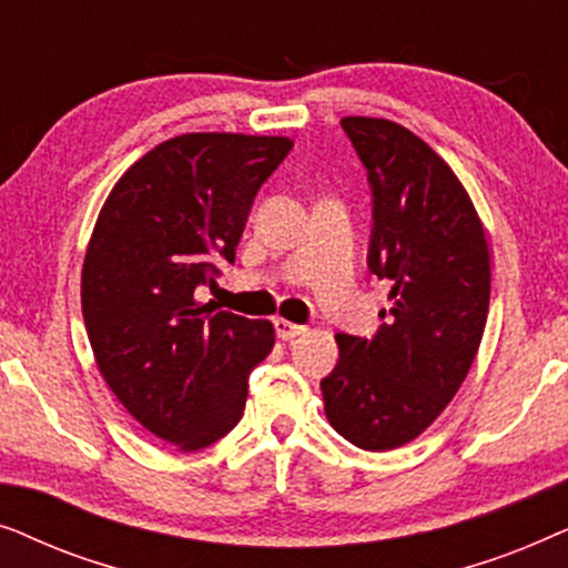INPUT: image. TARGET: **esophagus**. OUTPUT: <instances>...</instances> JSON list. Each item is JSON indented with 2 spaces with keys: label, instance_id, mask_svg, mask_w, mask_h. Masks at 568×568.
Listing matches in <instances>:
<instances>
[{
  "label": "esophagus",
  "instance_id": "esophagus-1",
  "mask_svg": "<svg viewBox=\"0 0 568 568\" xmlns=\"http://www.w3.org/2000/svg\"><path fill=\"white\" fill-rule=\"evenodd\" d=\"M274 325H276V333H278V338H282V341H294V338H300L302 333L307 331L305 325L290 323V321H284V317H278Z\"/></svg>",
  "mask_w": 568,
  "mask_h": 568
}]
</instances>
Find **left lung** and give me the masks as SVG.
Returning a JSON list of instances; mask_svg holds the SVG:
<instances>
[{"instance_id":"obj_1","label":"left lung","mask_w":568,"mask_h":568,"mask_svg":"<svg viewBox=\"0 0 568 568\" xmlns=\"http://www.w3.org/2000/svg\"><path fill=\"white\" fill-rule=\"evenodd\" d=\"M372 191L367 266L390 284L372 338L338 333L321 379L325 416L352 445L385 453L416 439L460 390L484 338L491 263L468 191L414 131L341 121Z\"/></svg>"}]
</instances>
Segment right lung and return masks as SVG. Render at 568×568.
<instances>
[{"label": "right lung", "mask_w": 568, "mask_h": 568, "mask_svg": "<svg viewBox=\"0 0 568 568\" xmlns=\"http://www.w3.org/2000/svg\"><path fill=\"white\" fill-rule=\"evenodd\" d=\"M286 136L183 134L113 185L82 266V315L98 369L123 408L178 449H204L243 418L247 377L274 325L199 305L196 286L235 263L255 193Z\"/></svg>", "instance_id": "1"}]
</instances>
